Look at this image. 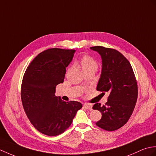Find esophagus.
I'll return each instance as SVG.
<instances>
[{"label":"esophagus","mask_w":156,"mask_h":156,"mask_svg":"<svg viewBox=\"0 0 156 156\" xmlns=\"http://www.w3.org/2000/svg\"><path fill=\"white\" fill-rule=\"evenodd\" d=\"M84 107L88 109V110H92V105H91L90 104L85 103V104L84 105Z\"/></svg>","instance_id":"obj_1"}]
</instances>
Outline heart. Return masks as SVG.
Wrapping results in <instances>:
<instances>
[{"label":"heart","instance_id":"1","mask_svg":"<svg viewBox=\"0 0 156 156\" xmlns=\"http://www.w3.org/2000/svg\"><path fill=\"white\" fill-rule=\"evenodd\" d=\"M79 64L84 72L90 70L96 72L98 68V64L97 60L88 55H82L79 59Z\"/></svg>","mask_w":156,"mask_h":156}]
</instances>
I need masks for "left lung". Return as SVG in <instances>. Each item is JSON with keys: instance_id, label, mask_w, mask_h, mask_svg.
I'll use <instances>...</instances> for the list:
<instances>
[{"instance_id": "obj_1", "label": "left lung", "mask_w": 156, "mask_h": 156, "mask_svg": "<svg viewBox=\"0 0 156 156\" xmlns=\"http://www.w3.org/2000/svg\"><path fill=\"white\" fill-rule=\"evenodd\" d=\"M90 49L102 58V72L97 90L109 94L105 105L96 103L92 107L102 113L96 125L104 130L113 131L127 123L133 113L138 96L137 80L131 64L121 53L102 46Z\"/></svg>"}]
</instances>
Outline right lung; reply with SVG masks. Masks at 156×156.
I'll use <instances>...</instances> for the list:
<instances>
[{
  "instance_id": "obj_1",
  "label": "right lung",
  "mask_w": 156,
  "mask_h": 156,
  "mask_svg": "<svg viewBox=\"0 0 156 156\" xmlns=\"http://www.w3.org/2000/svg\"><path fill=\"white\" fill-rule=\"evenodd\" d=\"M74 52V49H46L33 59L23 76V108L34 127L48 136L64 133L82 107L80 102H66L55 95L56 86L64 82L66 68Z\"/></svg>"
}]
</instances>
